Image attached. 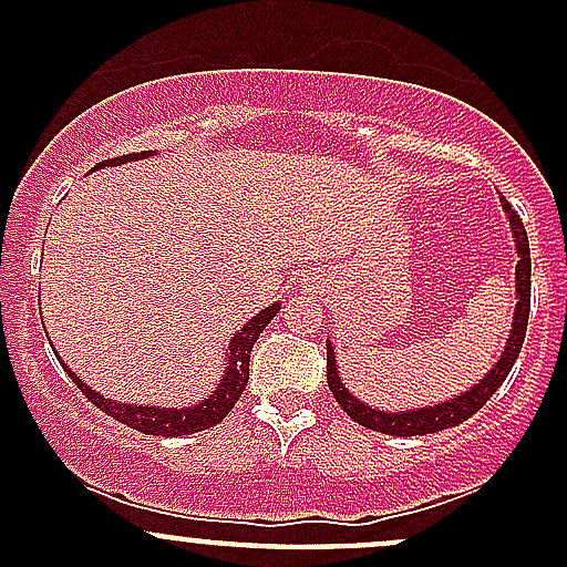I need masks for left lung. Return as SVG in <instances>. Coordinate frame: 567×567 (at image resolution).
<instances>
[{"label":"left lung","mask_w":567,"mask_h":567,"mask_svg":"<svg viewBox=\"0 0 567 567\" xmlns=\"http://www.w3.org/2000/svg\"><path fill=\"white\" fill-rule=\"evenodd\" d=\"M502 205L507 210V219H511L513 238H516V251H518V266H516V316H513V329L507 334V346L502 351L499 362L485 373V379H480V384H474L472 390L458 394V398L447 400V403L439 405H425V409H411V411H381L373 405L362 403L359 398H353L346 390V384L340 381V370H337L334 348L326 340V381H329V390L337 398V403L342 405L348 416L359 425L370 427V431L386 433V436H425V433L444 431V427L461 425L463 420H468L472 414H477L485 403L491 400V394L502 386V381L511 373L513 362L518 359L524 346V334H527V320H529V277H532V262H529V241L527 230H524V221L518 219L516 210L511 208L505 197Z\"/></svg>","instance_id":"obj_1"}]
</instances>
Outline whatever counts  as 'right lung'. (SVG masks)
Wrapping results in <instances>:
<instances>
[{"label": "right lung", "instance_id": "1", "mask_svg": "<svg viewBox=\"0 0 567 567\" xmlns=\"http://www.w3.org/2000/svg\"><path fill=\"white\" fill-rule=\"evenodd\" d=\"M153 156V151H142V153H128V156L112 158V162H101L99 167H109V164H125V162H136V158H147ZM279 312V305L266 307L262 312H257L249 323H244V329L238 331L236 337L227 346V368L225 375H221L219 386H216L214 394L203 400L197 405H188V409H162V405H131V403H120V400H109L101 392H95L93 386L82 384L73 370L65 368V373L71 375L73 384L84 392V398L90 400L93 405H99L101 411H106L109 416H114L123 425L134 427V431L147 433V436H186V433H199L205 427H214L225 420L227 414L233 411V405L238 403V398L244 394V386L249 381V351L251 346L257 342V337L262 334L271 318Z\"/></svg>", "mask_w": 567, "mask_h": 567}]
</instances>
